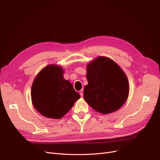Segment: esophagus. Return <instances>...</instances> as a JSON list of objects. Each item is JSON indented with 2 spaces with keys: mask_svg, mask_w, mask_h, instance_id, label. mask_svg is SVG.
Returning <instances> with one entry per match:
<instances>
[{
  "mask_svg": "<svg viewBox=\"0 0 160 160\" xmlns=\"http://www.w3.org/2000/svg\"><path fill=\"white\" fill-rule=\"evenodd\" d=\"M79 93H80V95L81 96V97H83V90H80L79 91Z\"/></svg>",
  "mask_w": 160,
  "mask_h": 160,
  "instance_id": "1",
  "label": "esophagus"
}]
</instances>
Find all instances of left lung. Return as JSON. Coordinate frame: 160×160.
Segmentation results:
<instances>
[{"instance_id": "left-lung-1", "label": "left lung", "mask_w": 160, "mask_h": 160, "mask_svg": "<svg viewBox=\"0 0 160 160\" xmlns=\"http://www.w3.org/2000/svg\"><path fill=\"white\" fill-rule=\"evenodd\" d=\"M88 84L85 101L95 111L108 114L118 110L129 95V82L123 70L112 59L98 56L87 65Z\"/></svg>"}]
</instances>
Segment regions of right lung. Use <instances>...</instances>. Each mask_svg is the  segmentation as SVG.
<instances>
[{
    "label": "right lung",
    "mask_w": 160,
    "mask_h": 160,
    "mask_svg": "<svg viewBox=\"0 0 160 160\" xmlns=\"http://www.w3.org/2000/svg\"><path fill=\"white\" fill-rule=\"evenodd\" d=\"M63 73L62 67L50 64L45 67L33 81L32 104L47 118H62L80 98L72 83L63 78Z\"/></svg>",
    "instance_id": "1"
}]
</instances>
